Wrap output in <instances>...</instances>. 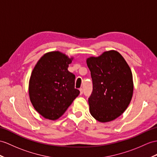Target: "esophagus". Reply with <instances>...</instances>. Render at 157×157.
Segmentation results:
<instances>
[{"label": "esophagus", "instance_id": "34e87169", "mask_svg": "<svg viewBox=\"0 0 157 157\" xmlns=\"http://www.w3.org/2000/svg\"><path fill=\"white\" fill-rule=\"evenodd\" d=\"M79 90H80V94H82V93H83V90H82V89H79Z\"/></svg>", "mask_w": 157, "mask_h": 157}]
</instances>
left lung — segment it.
Wrapping results in <instances>:
<instances>
[{
  "label": "left lung",
  "mask_w": 157,
  "mask_h": 157,
  "mask_svg": "<svg viewBox=\"0 0 157 157\" xmlns=\"http://www.w3.org/2000/svg\"><path fill=\"white\" fill-rule=\"evenodd\" d=\"M93 89L89 98L90 113L97 121L116 119L127 109L133 94L132 74L119 52L111 50L86 59Z\"/></svg>",
  "instance_id": "8db88e82"
}]
</instances>
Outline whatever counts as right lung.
Returning a JSON list of instances; mask_svg holds the SVG:
<instances>
[{
  "mask_svg": "<svg viewBox=\"0 0 157 157\" xmlns=\"http://www.w3.org/2000/svg\"><path fill=\"white\" fill-rule=\"evenodd\" d=\"M73 59L60 51L48 52L40 57L32 71L30 100L34 109L47 119L59 118L80 93L75 89V75L68 71Z\"/></svg>",
  "mask_w": 157,
  "mask_h": 157,
  "instance_id": "add662e5",
  "label": "right lung"
}]
</instances>
